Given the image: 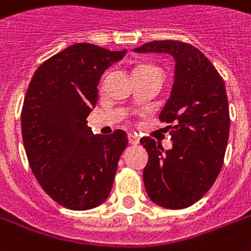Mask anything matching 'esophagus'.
Listing matches in <instances>:
<instances>
[{
	"label": "esophagus",
	"instance_id": "1",
	"mask_svg": "<svg viewBox=\"0 0 251 251\" xmlns=\"http://www.w3.org/2000/svg\"><path fill=\"white\" fill-rule=\"evenodd\" d=\"M127 139H129L130 145H138V143H139V138H138V135H135V134H129V135H127Z\"/></svg>",
	"mask_w": 251,
	"mask_h": 251
}]
</instances>
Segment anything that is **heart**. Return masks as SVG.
Segmentation results:
<instances>
[{
  "mask_svg": "<svg viewBox=\"0 0 251 251\" xmlns=\"http://www.w3.org/2000/svg\"><path fill=\"white\" fill-rule=\"evenodd\" d=\"M146 72H156L161 74V72L159 70V69L155 68V66H151V65H138L137 68L134 69L133 74H135V73H146Z\"/></svg>",
  "mask_w": 251,
  "mask_h": 251,
  "instance_id": "heart-1",
  "label": "heart"
}]
</instances>
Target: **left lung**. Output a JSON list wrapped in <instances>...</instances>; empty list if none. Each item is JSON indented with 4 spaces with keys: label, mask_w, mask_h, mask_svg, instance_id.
Listing matches in <instances>:
<instances>
[{
    "label": "left lung",
    "mask_w": 251,
    "mask_h": 251,
    "mask_svg": "<svg viewBox=\"0 0 251 251\" xmlns=\"http://www.w3.org/2000/svg\"><path fill=\"white\" fill-rule=\"evenodd\" d=\"M138 53H168L176 61L171 98L161 110L172 149L141 139L149 163L143 182L157 206L181 210L210 190L222 171L229 138V108L224 80L199 49L177 40L150 41Z\"/></svg>",
    "instance_id": "obj_1"
}]
</instances>
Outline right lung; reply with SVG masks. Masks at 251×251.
Wrapping results in <instances>:
<instances>
[{
  "mask_svg": "<svg viewBox=\"0 0 251 251\" xmlns=\"http://www.w3.org/2000/svg\"><path fill=\"white\" fill-rule=\"evenodd\" d=\"M125 54L126 49L70 45L37 68L25 92L21 120L29 167L43 190L69 210L98 207L113 186L127 135H95L87 117L101 75Z\"/></svg>",
  "mask_w": 251,
  "mask_h": 251,
  "instance_id": "right-lung-1",
  "label": "right lung"
}]
</instances>
